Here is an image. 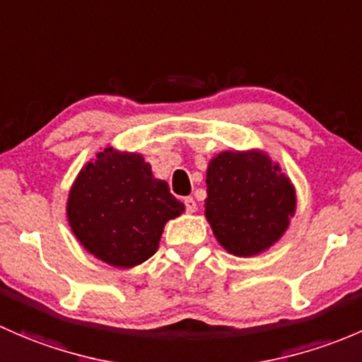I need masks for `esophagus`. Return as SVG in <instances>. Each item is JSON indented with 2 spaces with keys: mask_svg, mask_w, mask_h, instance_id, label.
<instances>
[{
  "mask_svg": "<svg viewBox=\"0 0 362 362\" xmlns=\"http://www.w3.org/2000/svg\"><path fill=\"white\" fill-rule=\"evenodd\" d=\"M185 207H186V212H195L197 211V202L193 197H186L185 199Z\"/></svg>",
  "mask_w": 362,
  "mask_h": 362,
  "instance_id": "obj_1",
  "label": "esophagus"
}]
</instances>
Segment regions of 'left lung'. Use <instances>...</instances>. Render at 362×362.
<instances>
[{
	"instance_id": "obj_1",
	"label": "left lung",
	"mask_w": 362,
	"mask_h": 362,
	"mask_svg": "<svg viewBox=\"0 0 362 362\" xmlns=\"http://www.w3.org/2000/svg\"><path fill=\"white\" fill-rule=\"evenodd\" d=\"M206 218L225 251L249 258L289 228L296 189L262 150L221 151L207 165Z\"/></svg>"
}]
</instances>
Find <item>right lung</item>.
Listing matches in <instances>:
<instances>
[{
    "instance_id": "right-lung-1",
    "label": "right lung",
    "mask_w": 362,
    "mask_h": 362,
    "mask_svg": "<svg viewBox=\"0 0 362 362\" xmlns=\"http://www.w3.org/2000/svg\"><path fill=\"white\" fill-rule=\"evenodd\" d=\"M185 204L156 180L143 155L104 148L81 167L69 189L71 232L100 262L132 268L158 249L163 226Z\"/></svg>"
}]
</instances>
